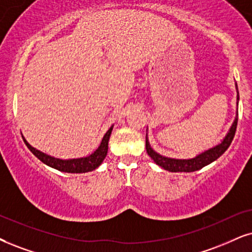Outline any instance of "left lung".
I'll use <instances>...</instances> for the list:
<instances>
[{"label": "left lung", "instance_id": "8db88e82", "mask_svg": "<svg viewBox=\"0 0 252 252\" xmlns=\"http://www.w3.org/2000/svg\"><path fill=\"white\" fill-rule=\"evenodd\" d=\"M235 87H236V92H237V106H238V101H240V95H238V88H237V84L235 82ZM238 114L236 111V116H235L234 122H232L230 129L228 130L227 135L223 137L221 142L218 143V144L212 146V148L205 150V151L201 152V154L196 155L195 157L193 158H189V159H178V158H171V157H166V156H163L158 152H156L154 149L151 148L150 145L149 138H148V133H146V143H145V148H146V152L148 155L154 159V161L158 166L163 167L164 170L170 171V172H194L200 170V168L207 166L213 161H215L219 157H221L222 155L224 154L225 150L229 148V145L231 144L232 139H234L235 136V131H236V126H237V120H238Z\"/></svg>", "mask_w": 252, "mask_h": 252}]
</instances>
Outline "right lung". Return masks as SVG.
<instances>
[{
    "mask_svg": "<svg viewBox=\"0 0 252 252\" xmlns=\"http://www.w3.org/2000/svg\"><path fill=\"white\" fill-rule=\"evenodd\" d=\"M114 126H111L109 130L106 132V135L103 136L102 141L98 148L95 150L92 155H89L88 157H82V158H76V159H60L52 157V156L44 154V152L39 151V150L33 148L32 145H30L28 143L27 139L23 137V141L32 154L39 159L40 161H43L44 164L47 166L56 168V170L62 171V172H67V173H85V172H91L95 170V168L100 166L102 164L103 159L106 158L107 152H108V142H109L111 131H113Z\"/></svg>",
    "mask_w": 252,
    "mask_h": 252,
    "instance_id": "right-lung-1",
    "label": "right lung"
}]
</instances>
